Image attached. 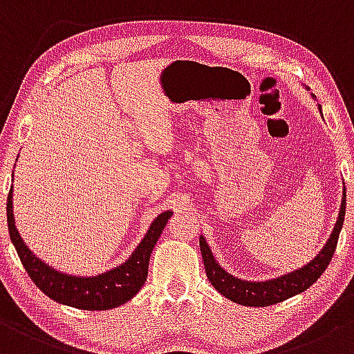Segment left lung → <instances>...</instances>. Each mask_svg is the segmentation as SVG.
I'll return each instance as SVG.
<instances>
[{"label": "left lung", "mask_w": 354, "mask_h": 354, "mask_svg": "<svg viewBox=\"0 0 354 354\" xmlns=\"http://www.w3.org/2000/svg\"><path fill=\"white\" fill-rule=\"evenodd\" d=\"M344 212H346V190H344L343 198H341V209L336 225L333 229L331 237L328 239L326 245L323 248V251L317 254L315 259L308 266H304V268L297 269V271L291 274H286V276L277 277V279L264 281V283H252V281L237 279V277L225 272L216 263L207 242L201 236L198 244H201V254L202 259H204L207 279L222 296H225L227 299L234 301L237 304L254 306V308H259L261 306V308H264V306L283 303V301L289 299L291 296H296L299 292L306 291L309 286L316 283L321 274L326 271L329 261H331L333 254L336 251L337 237H339L341 227H343Z\"/></svg>", "instance_id": "1"}]
</instances>
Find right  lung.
<instances>
[{"mask_svg":"<svg viewBox=\"0 0 354 354\" xmlns=\"http://www.w3.org/2000/svg\"><path fill=\"white\" fill-rule=\"evenodd\" d=\"M11 192L13 190H10V194H8L6 204L8 229H10V237L28 276L53 301L71 306V308L86 309V311H105V309L117 308V306L132 299L140 291L147 279V272H149L150 254L156 248L167 221L172 216L170 210L162 212L152 222L147 236L142 239L132 256L129 257V261L118 268L93 277L68 276V274L51 269L26 248V244L19 237L17 225H15L13 201H11L13 194Z\"/></svg>","mask_w":354,"mask_h":354,"instance_id":"add662e5","label":"right lung"}]
</instances>
